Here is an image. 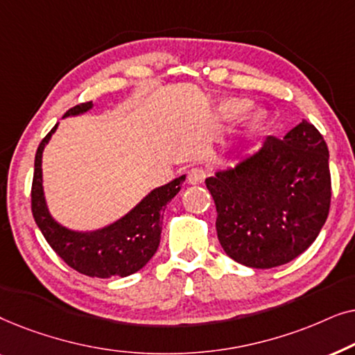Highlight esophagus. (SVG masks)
<instances>
[{"instance_id":"34e87169","label":"esophagus","mask_w":355,"mask_h":355,"mask_svg":"<svg viewBox=\"0 0 355 355\" xmlns=\"http://www.w3.org/2000/svg\"><path fill=\"white\" fill-rule=\"evenodd\" d=\"M205 178H207V169H203L200 166L192 168L187 174V181H189V184H192V186L202 184L203 181H205Z\"/></svg>"}]
</instances>
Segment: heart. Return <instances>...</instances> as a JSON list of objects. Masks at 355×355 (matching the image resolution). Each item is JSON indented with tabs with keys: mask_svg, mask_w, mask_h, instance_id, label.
<instances>
[{
	"mask_svg": "<svg viewBox=\"0 0 355 355\" xmlns=\"http://www.w3.org/2000/svg\"><path fill=\"white\" fill-rule=\"evenodd\" d=\"M241 108H244L242 103H231V110H241Z\"/></svg>",
	"mask_w": 355,
	"mask_h": 355,
	"instance_id": "b5f03b06",
	"label": "heart"
}]
</instances>
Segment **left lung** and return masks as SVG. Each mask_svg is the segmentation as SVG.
<instances>
[{
    "mask_svg": "<svg viewBox=\"0 0 355 355\" xmlns=\"http://www.w3.org/2000/svg\"><path fill=\"white\" fill-rule=\"evenodd\" d=\"M328 159L322 134L304 119L283 137L270 135L257 152L207 178L226 254L250 268H273L307 250L328 218Z\"/></svg>",
    "mask_w": 355,
    "mask_h": 355,
    "instance_id": "8db88e82",
    "label": "left lung"
}]
</instances>
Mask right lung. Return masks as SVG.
I'll return each mask as SVG.
<instances>
[{
  "label": "right lung",
  "instance_id": "1",
  "mask_svg": "<svg viewBox=\"0 0 355 355\" xmlns=\"http://www.w3.org/2000/svg\"><path fill=\"white\" fill-rule=\"evenodd\" d=\"M94 108L92 101L77 105L64 114H84ZM53 128L35 155V171L32 182V213L37 226L45 236L51 249L66 261L71 268L92 278H111L129 276L144 268L152 259L162 239L163 213L169 202L181 191L186 174L173 179L171 182L148 192L132 210L111 225L95 231H74L62 226L48 210L43 192L42 158L43 150L55 134Z\"/></svg>",
  "mask_w": 355,
  "mask_h": 355
}]
</instances>
